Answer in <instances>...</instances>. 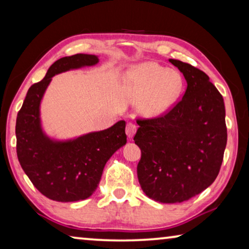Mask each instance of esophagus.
I'll return each instance as SVG.
<instances>
[{
  "label": "esophagus",
  "instance_id": "obj_1",
  "mask_svg": "<svg viewBox=\"0 0 249 249\" xmlns=\"http://www.w3.org/2000/svg\"><path fill=\"white\" fill-rule=\"evenodd\" d=\"M136 128H138V126L134 123H127V125H126V134H127L129 139H132L133 135L135 134Z\"/></svg>",
  "mask_w": 249,
  "mask_h": 249
}]
</instances>
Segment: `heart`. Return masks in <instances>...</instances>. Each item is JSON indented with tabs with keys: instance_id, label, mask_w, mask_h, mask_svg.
<instances>
[{
	"instance_id": "obj_1",
	"label": "heart",
	"mask_w": 249,
	"mask_h": 249,
	"mask_svg": "<svg viewBox=\"0 0 249 249\" xmlns=\"http://www.w3.org/2000/svg\"><path fill=\"white\" fill-rule=\"evenodd\" d=\"M126 82L136 93H143L138 100V108L150 116L170 108L183 90V78L179 73L155 62L133 68L126 75Z\"/></svg>"
}]
</instances>
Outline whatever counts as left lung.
<instances>
[{"mask_svg":"<svg viewBox=\"0 0 249 249\" xmlns=\"http://www.w3.org/2000/svg\"><path fill=\"white\" fill-rule=\"evenodd\" d=\"M187 82L184 96L152 118H138L141 149L138 178L143 192L161 203L187 201L218 176L227 144L225 103L209 76L195 66L169 59Z\"/></svg>","mask_w":249,"mask_h":249,"instance_id":"left-lung-1","label":"left lung"}]
</instances>
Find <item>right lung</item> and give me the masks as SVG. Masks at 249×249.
Wrapping results in <instances>:
<instances>
[{"instance_id":"obj_1","label":"right lung","mask_w":249,"mask_h":249,"mask_svg":"<svg viewBox=\"0 0 249 249\" xmlns=\"http://www.w3.org/2000/svg\"><path fill=\"white\" fill-rule=\"evenodd\" d=\"M98 63L88 54L66 56L51 65L45 78L29 88L16 123L17 156L34 186L57 202L85 199L96 191L104 167L126 143L125 122L69 142H53L41 132L39 104L57 73Z\"/></svg>"}]
</instances>
